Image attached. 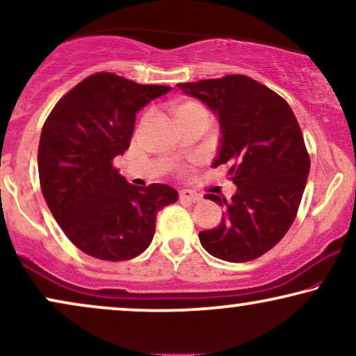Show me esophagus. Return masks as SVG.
I'll return each mask as SVG.
<instances>
[{
  "label": "esophagus",
  "mask_w": 356,
  "mask_h": 356,
  "mask_svg": "<svg viewBox=\"0 0 356 356\" xmlns=\"http://www.w3.org/2000/svg\"><path fill=\"white\" fill-rule=\"evenodd\" d=\"M179 197H181L182 202H187V204H197V202L202 200V197L199 195V193H195L192 191H181Z\"/></svg>",
  "instance_id": "1"
}]
</instances>
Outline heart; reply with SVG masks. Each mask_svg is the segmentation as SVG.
<instances>
[{"mask_svg":"<svg viewBox=\"0 0 356 356\" xmlns=\"http://www.w3.org/2000/svg\"><path fill=\"white\" fill-rule=\"evenodd\" d=\"M174 110H175V116H177V120L181 121L184 118H188V116L193 115V113L205 111V108L195 100H182V102L175 103Z\"/></svg>","mask_w":356,"mask_h":356,"instance_id":"1","label":"heart"}]
</instances>
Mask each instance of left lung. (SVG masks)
<instances>
[{
  "label": "left lung",
  "mask_w": 356,
  "mask_h": 356,
  "mask_svg": "<svg viewBox=\"0 0 356 356\" xmlns=\"http://www.w3.org/2000/svg\"><path fill=\"white\" fill-rule=\"evenodd\" d=\"M218 116L222 141L213 168L230 165L236 193L217 228L199 233L215 258L246 263L263 256L286 235L298 215L310 157L300 126L282 97L246 75L179 83Z\"/></svg>",
  "instance_id": "left-lung-1"
}]
</instances>
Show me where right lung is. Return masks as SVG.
I'll return each mask as SVG.
<instances>
[{"label": "right lung", "mask_w": 356, "mask_h": 356, "mask_svg": "<svg viewBox=\"0 0 356 356\" xmlns=\"http://www.w3.org/2000/svg\"><path fill=\"white\" fill-rule=\"evenodd\" d=\"M169 90L98 72L65 93L42 126V195L65 236L88 256L141 254L154 236L157 211L179 199L165 184L131 186L113 165L129 147L138 111Z\"/></svg>", "instance_id": "add662e5"}]
</instances>
